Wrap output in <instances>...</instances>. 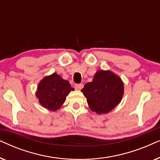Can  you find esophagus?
<instances>
[{"label": "esophagus", "instance_id": "1", "mask_svg": "<svg viewBox=\"0 0 160 160\" xmlns=\"http://www.w3.org/2000/svg\"><path fill=\"white\" fill-rule=\"evenodd\" d=\"M75 86H76V88L78 90H81V89L84 87V85H83L82 84H76Z\"/></svg>", "mask_w": 160, "mask_h": 160}]
</instances>
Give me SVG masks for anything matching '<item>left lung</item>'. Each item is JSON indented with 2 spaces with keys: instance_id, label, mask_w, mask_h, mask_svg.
<instances>
[{
  "instance_id": "left-lung-1",
  "label": "left lung",
  "mask_w": 160,
  "mask_h": 160,
  "mask_svg": "<svg viewBox=\"0 0 160 160\" xmlns=\"http://www.w3.org/2000/svg\"><path fill=\"white\" fill-rule=\"evenodd\" d=\"M91 111L98 114L112 111L121 101L124 84L119 76L110 71L96 72L92 82L82 89Z\"/></svg>"
}]
</instances>
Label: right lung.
I'll use <instances>...</instances> for the list:
<instances>
[{
    "label": "right lung",
    "mask_w": 160,
    "mask_h": 160,
    "mask_svg": "<svg viewBox=\"0 0 160 160\" xmlns=\"http://www.w3.org/2000/svg\"><path fill=\"white\" fill-rule=\"evenodd\" d=\"M71 90L68 81L64 80L56 73L46 76L38 85L36 97L45 108L55 111L61 107Z\"/></svg>",
    "instance_id": "1"
}]
</instances>
